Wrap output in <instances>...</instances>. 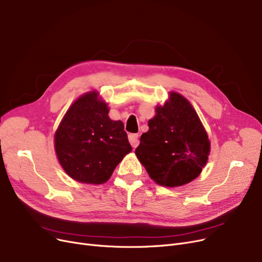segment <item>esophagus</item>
Listing matches in <instances>:
<instances>
[{"label":"esophagus","mask_w":262,"mask_h":262,"mask_svg":"<svg viewBox=\"0 0 262 262\" xmlns=\"http://www.w3.org/2000/svg\"><path fill=\"white\" fill-rule=\"evenodd\" d=\"M139 135L138 134H129L128 135V139H129V142L132 144L133 147H137L138 144H139Z\"/></svg>","instance_id":"obj_1"}]
</instances>
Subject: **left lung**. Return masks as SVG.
<instances>
[{
	"instance_id": "left-lung-1",
	"label": "left lung",
	"mask_w": 262,
	"mask_h": 262,
	"mask_svg": "<svg viewBox=\"0 0 262 262\" xmlns=\"http://www.w3.org/2000/svg\"><path fill=\"white\" fill-rule=\"evenodd\" d=\"M147 125L135 153L151 179L168 187L196 179L207 164L210 141L189 101L171 92Z\"/></svg>"
}]
</instances>
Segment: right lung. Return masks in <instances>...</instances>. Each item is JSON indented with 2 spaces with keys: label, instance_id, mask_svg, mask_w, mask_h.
<instances>
[{
  "label": "right lung",
  "instance_id": "obj_1",
  "mask_svg": "<svg viewBox=\"0 0 262 262\" xmlns=\"http://www.w3.org/2000/svg\"><path fill=\"white\" fill-rule=\"evenodd\" d=\"M97 92L78 98L54 136L55 152L66 173L78 182L103 184L132 151L121 121L108 117Z\"/></svg>",
  "mask_w": 262,
  "mask_h": 262
}]
</instances>
